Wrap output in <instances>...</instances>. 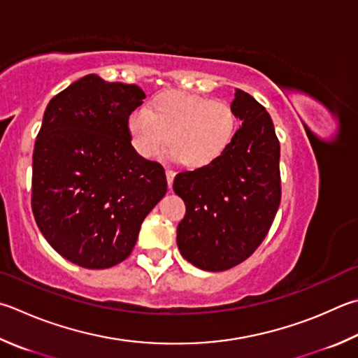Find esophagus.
Wrapping results in <instances>:
<instances>
[{
	"mask_svg": "<svg viewBox=\"0 0 358 358\" xmlns=\"http://www.w3.org/2000/svg\"><path fill=\"white\" fill-rule=\"evenodd\" d=\"M166 177H167V185H169V187H172L173 178H175V172L172 171V169H166Z\"/></svg>",
	"mask_w": 358,
	"mask_h": 358,
	"instance_id": "obj_1",
	"label": "esophagus"
}]
</instances>
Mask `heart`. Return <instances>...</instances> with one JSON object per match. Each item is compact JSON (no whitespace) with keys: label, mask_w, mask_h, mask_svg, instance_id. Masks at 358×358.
Masks as SVG:
<instances>
[{"label":"heart","mask_w":358,"mask_h":358,"mask_svg":"<svg viewBox=\"0 0 358 358\" xmlns=\"http://www.w3.org/2000/svg\"><path fill=\"white\" fill-rule=\"evenodd\" d=\"M127 128L134 150L155 158L167 144L169 155L189 169L210 166L222 155L236 131L230 103L186 92H166L147 109L128 115Z\"/></svg>","instance_id":"b5f03b06"}]
</instances>
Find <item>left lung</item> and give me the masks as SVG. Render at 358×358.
I'll return each mask as SVG.
<instances>
[{
    "instance_id": "obj_1",
    "label": "left lung",
    "mask_w": 358,
    "mask_h": 358,
    "mask_svg": "<svg viewBox=\"0 0 358 358\" xmlns=\"http://www.w3.org/2000/svg\"><path fill=\"white\" fill-rule=\"evenodd\" d=\"M243 127L210 166L180 172L175 194L186 214L177 229L180 253L196 268L227 271L263 243L280 205V144L264 106L241 89L231 103Z\"/></svg>"
}]
</instances>
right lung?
Listing matches in <instances>:
<instances>
[{"mask_svg":"<svg viewBox=\"0 0 358 358\" xmlns=\"http://www.w3.org/2000/svg\"><path fill=\"white\" fill-rule=\"evenodd\" d=\"M144 99L136 84L92 73L45 109L32 153V213L50 245L81 268L123 262L167 192L164 169L129 141L128 115Z\"/></svg>","mask_w":358,"mask_h":358,"instance_id":"right-lung-1","label":"right lung"}]
</instances>
